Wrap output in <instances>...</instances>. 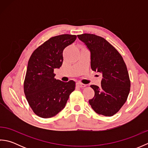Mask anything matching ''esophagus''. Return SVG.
I'll return each mask as SVG.
<instances>
[{
	"label": "esophagus",
	"mask_w": 148,
	"mask_h": 148,
	"mask_svg": "<svg viewBox=\"0 0 148 148\" xmlns=\"http://www.w3.org/2000/svg\"><path fill=\"white\" fill-rule=\"evenodd\" d=\"M76 84H77V86H79V87H80V88H84V87L86 86V84H84L81 83H79V82L77 83Z\"/></svg>",
	"instance_id": "esophagus-1"
}]
</instances>
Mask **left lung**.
Here are the masks:
<instances>
[{
  "label": "left lung",
  "instance_id": "obj_1",
  "mask_svg": "<svg viewBox=\"0 0 148 148\" xmlns=\"http://www.w3.org/2000/svg\"><path fill=\"white\" fill-rule=\"evenodd\" d=\"M77 37L90 50L91 68L102 74L101 86H90L95 95L89 100L90 104L97 114L112 116L123 106L130 92L127 65L119 52L103 37L90 34Z\"/></svg>",
  "mask_w": 148,
  "mask_h": 148
}]
</instances>
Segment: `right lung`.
Listing matches in <instances>:
<instances>
[{
  "mask_svg": "<svg viewBox=\"0 0 148 148\" xmlns=\"http://www.w3.org/2000/svg\"><path fill=\"white\" fill-rule=\"evenodd\" d=\"M76 36L53 37L34 51L28 62L24 93L32 111L39 117L55 116L65 108L76 83L56 79L54 70L62 65L63 51L73 43Z\"/></svg>",
  "mask_w": 148,
  "mask_h": 148,
  "instance_id": "right-lung-1",
  "label": "right lung"
}]
</instances>
